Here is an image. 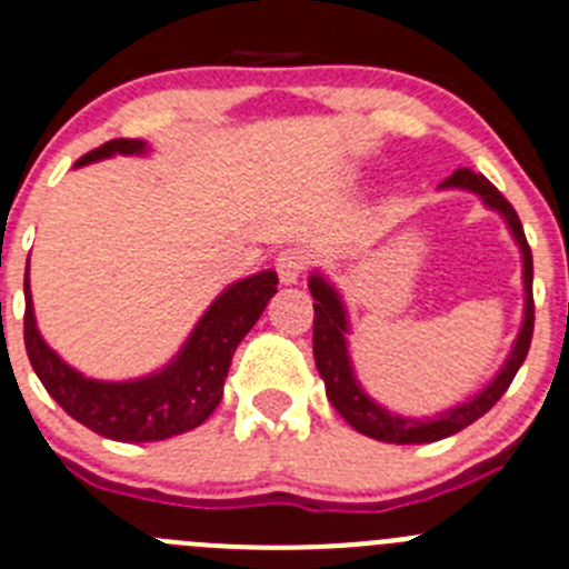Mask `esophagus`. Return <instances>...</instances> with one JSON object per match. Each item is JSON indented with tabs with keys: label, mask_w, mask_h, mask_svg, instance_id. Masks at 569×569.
Listing matches in <instances>:
<instances>
[{
	"label": "esophagus",
	"mask_w": 569,
	"mask_h": 569,
	"mask_svg": "<svg viewBox=\"0 0 569 569\" xmlns=\"http://www.w3.org/2000/svg\"><path fill=\"white\" fill-rule=\"evenodd\" d=\"M307 268V253L299 248L281 250L279 259H276V273H279L281 284H296L301 279Z\"/></svg>",
	"instance_id": "obj_1"
}]
</instances>
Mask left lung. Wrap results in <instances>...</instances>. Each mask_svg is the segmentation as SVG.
Instances as JSON below:
<instances>
[{
    "label": "left lung",
    "mask_w": 569,
    "mask_h": 569,
    "mask_svg": "<svg viewBox=\"0 0 569 569\" xmlns=\"http://www.w3.org/2000/svg\"><path fill=\"white\" fill-rule=\"evenodd\" d=\"M440 189H462L477 194L479 200L486 202V208H491V211L502 217L516 248L522 253V327L516 332L513 347H510L508 358L497 369V375L488 380L486 387L477 389L471 398L460 400V403L448 406V409L429 417L398 415V411L378 403L361 387L356 367H352V358H349V312L341 293H338L336 284L321 270H312L310 279H307V288H310L312 299H316V305H312V310H316V319H312V356H316V369H319L321 380H325L327 398H330L338 415L352 429L372 437V440L395 442V446H420V442L442 440V437L457 435L466 426H471L473 420H479L508 392L510 380L516 378L519 367L528 358L530 338H533V257H530L528 239H525L522 222L516 217L513 206L493 189V182L486 174H477L471 169H457L455 174L440 182Z\"/></svg>",
    "instance_id": "1"
}]
</instances>
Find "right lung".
Returning a JSON list of instances; mask_svg holds the SVG:
<instances>
[{
  "label": "right lung",
  "mask_w": 569,
  "mask_h": 569,
  "mask_svg": "<svg viewBox=\"0 0 569 569\" xmlns=\"http://www.w3.org/2000/svg\"><path fill=\"white\" fill-rule=\"evenodd\" d=\"M140 138H118L83 154L76 166L96 163L114 154H146ZM30 270V259H28ZM276 270L228 284L208 305L191 336L166 367L129 380L87 378L64 361L36 327L30 279L24 276V349L50 398L81 426L118 442H154L202 426L222 400L228 367L239 341L257 325L273 299Z\"/></svg>",
  "instance_id": "add662e5"
}]
</instances>
